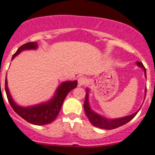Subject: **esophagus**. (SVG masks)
I'll return each instance as SVG.
<instances>
[{"mask_svg": "<svg viewBox=\"0 0 155 155\" xmlns=\"http://www.w3.org/2000/svg\"><path fill=\"white\" fill-rule=\"evenodd\" d=\"M78 85H84L86 83V78L85 77H79L78 79Z\"/></svg>", "mask_w": 155, "mask_h": 155, "instance_id": "esophagus-1", "label": "esophagus"}]
</instances>
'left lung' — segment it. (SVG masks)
Returning a JSON list of instances; mask_svg holds the SVG:
<instances>
[{
  "instance_id": "obj_1",
  "label": "left lung",
  "mask_w": 155,
  "mask_h": 155,
  "mask_svg": "<svg viewBox=\"0 0 155 155\" xmlns=\"http://www.w3.org/2000/svg\"><path fill=\"white\" fill-rule=\"evenodd\" d=\"M137 64H138L139 67L143 69L145 73V76L147 77V71H146V68L144 67L143 64L142 62H139V61H138ZM86 91H87V93L85 94V101H84V110H85V114H86L87 117L89 118L90 122L94 127H98V128L101 129H105V130H113V129L117 128V127L123 126V125H125L128 122H130L131 119H133L134 117H135V115L137 114V113H138L136 112L134 114H133L129 115V116H127V117H121V118H116V119L111 120L106 119L105 117L97 114L96 113L94 112L90 109V105H89V101H88V90ZM146 94H147V90H146Z\"/></svg>"
}]
</instances>
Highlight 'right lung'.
I'll list each match as a JSON object with an SVG mask.
<instances>
[{"mask_svg":"<svg viewBox=\"0 0 155 155\" xmlns=\"http://www.w3.org/2000/svg\"><path fill=\"white\" fill-rule=\"evenodd\" d=\"M37 47H38L37 42L25 43L20 47L17 52L13 54V59L25 49H37ZM77 85H78L77 81H65L61 84L60 86L58 87L56 94L52 100L46 103L40 104L38 106H30V107H21L17 106L13 101L8 91L7 79H5V92L10 106L20 117H21L23 119L31 124L41 126V125L49 124L56 119L66 95L70 90L76 88Z\"/></svg>","mask_w":155,"mask_h":155,"instance_id":"right-lung-1","label":"right lung"}]
</instances>
